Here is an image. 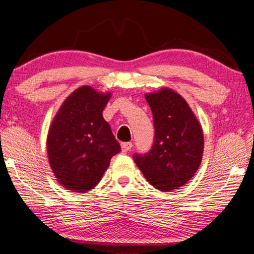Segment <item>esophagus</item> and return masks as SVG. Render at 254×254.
I'll return each instance as SVG.
<instances>
[{"mask_svg":"<svg viewBox=\"0 0 254 254\" xmlns=\"http://www.w3.org/2000/svg\"><path fill=\"white\" fill-rule=\"evenodd\" d=\"M132 146H133V144L131 142H123V143H121V147H122V151L123 152L130 151L131 148H132Z\"/></svg>","mask_w":254,"mask_h":254,"instance_id":"1","label":"esophagus"}]
</instances>
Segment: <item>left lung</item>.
<instances>
[{
  "label": "left lung",
  "instance_id": "1",
  "mask_svg": "<svg viewBox=\"0 0 254 254\" xmlns=\"http://www.w3.org/2000/svg\"><path fill=\"white\" fill-rule=\"evenodd\" d=\"M145 99L153 113L154 143L147 153L134 154V162L156 190H177L200 165L201 127L185 99L171 89L148 93Z\"/></svg>",
  "mask_w": 254,
  "mask_h": 254
}]
</instances>
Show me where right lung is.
<instances>
[{
  "label": "right lung",
  "instance_id": "obj_1",
  "mask_svg": "<svg viewBox=\"0 0 254 254\" xmlns=\"http://www.w3.org/2000/svg\"><path fill=\"white\" fill-rule=\"evenodd\" d=\"M110 93L83 86L59 109L47 137V153L57 181L69 190L87 192L100 182L116 154L121 152L102 117Z\"/></svg>",
  "mask_w": 254,
  "mask_h": 254
}]
</instances>
